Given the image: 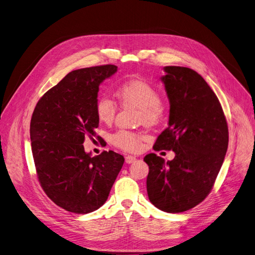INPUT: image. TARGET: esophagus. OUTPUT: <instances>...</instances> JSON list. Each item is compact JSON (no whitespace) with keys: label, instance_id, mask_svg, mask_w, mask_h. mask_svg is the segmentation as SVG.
<instances>
[{"label":"esophagus","instance_id":"obj_1","mask_svg":"<svg viewBox=\"0 0 255 255\" xmlns=\"http://www.w3.org/2000/svg\"><path fill=\"white\" fill-rule=\"evenodd\" d=\"M125 161H126V163H128V164L134 163V162L136 161V157H135V156L128 155V156H126V158H125Z\"/></svg>","mask_w":255,"mask_h":255}]
</instances>
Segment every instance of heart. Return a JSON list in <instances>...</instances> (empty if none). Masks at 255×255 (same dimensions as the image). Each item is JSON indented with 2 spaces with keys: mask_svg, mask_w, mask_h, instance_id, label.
Returning <instances> with one entry per match:
<instances>
[{
  "mask_svg": "<svg viewBox=\"0 0 255 255\" xmlns=\"http://www.w3.org/2000/svg\"><path fill=\"white\" fill-rule=\"evenodd\" d=\"M117 96L124 104L134 105L140 110V119L145 125L155 124L162 113L161 96L150 83L141 78H131L118 88ZM96 115L103 123L115 119L117 106L110 97L102 96L96 102ZM142 136L138 133L120 130L112 136V142L128 152H136L141 148Z\"/></svg>",
  "mask_w": 255,
  "mask_h": 255,
  "instance_id": "heart-1",
  "label": "heart"
}]
</instances>
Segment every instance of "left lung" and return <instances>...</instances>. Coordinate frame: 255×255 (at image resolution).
I'll use <instances>...</instances> for the list:
<instances>
[{
  "instance_id": "obj_1",
  "label": "left lung",
  "mask_w": 255,
  "mask_h": 255,
  "mask_svg": "<svg viewBox=\"0 0 255 255\" xmlns=\"http://www.w3.org/2000/svg\"><path fill=\"white\" fill-rule=\"evenodd\" d=\"M164 71L169 120L153 149L172 150L176 156L167 162L154 153L143 158L150 169L146 191L159 210L181 213L211 192L227 151L229 128L217 96L196 71L180 66Z\"/></svg>"
}]
</instances>
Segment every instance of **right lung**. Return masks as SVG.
Wrapping results in <instances>:
<instances>
[{
    "instance_id": "add662e5",
    "label": "right lung",
    "mask_w": 255,
    "mask_h": 255,
    "mask_svg": "<svg viewBox=\"0 0 255 255\" xmlns=\"http://www.w3.org/2000/svg\"><path fill=\"white\" fill-rule=\"evenodd\" d=\"M118 70L102 65L71 71L38 101L30 125L37 177L57 206L75 214L99 209L124 164L114 151L92 157L84 141L96 136L99 86Z\"/></svg>"
}]
</instances>
